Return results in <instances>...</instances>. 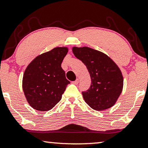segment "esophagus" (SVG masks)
<instances>
[{
    "instance_id": "esophagus-1",
    "label": "esophagus",
    "mask_w": 148,
    "mask_h": 148,
    "mask_svg": "<svg viewBox=\"0 0 148 148\" xmlns=\"http://www.w3.org/2000/svg\"><path fill=\"white\" fill-rule=\"evenodd\" d=\"M72 83H73V84H74V85H77V84H78V83H79V79H76V80H75V81L72 82Z\"/></svg>"
}]
</instances>
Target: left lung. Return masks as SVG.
Returning a JSON list of instances; mask_svg holds the SVG:
<instances>
[{"label":"left lung","instance_id":"obj_1","mask_svg":"<svg viewBox=\"0 0 148 148\" xmlns=\"http://www.w3.org/2000/svg\"><path fill=\"white\" fill-rule=\"evenodd\" d=\"M72 51L84 63L90 76L89 88L82 91L86 103L96 111L113 106L123 88V76L119 66L105 53L92 48L74 47Z\"/></svg>","mask_w":148,"mask_h":148}]
</instances>
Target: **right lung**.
<instances>
[{"mask_svg": "<svg viewBox=\"0 0 148 148\" xmlns=\"http://www.w3.org/2000/svg\"><path fill=\"white\" fill-rule=\"evenodd\" d=\"M67 52V48H54L36 57L25 70L23 89L26 100L34 109L49 111L61 100L70 83L61 68Z\"/></svg>", "mask_w": 148, "mask_h": 148, "instance_id": "add662e5", "label": "right lung"}]
</instances>
